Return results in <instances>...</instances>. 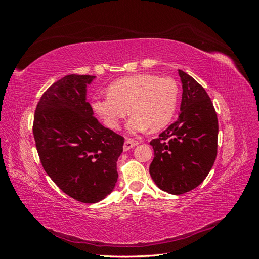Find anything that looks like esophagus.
<instances>
[{
    "instance_id": "obj_1",
    "label": "esophagus",
    "mask_w": 259,
    "mask_h": 259,
    "mask_svg": "<svg viewBox=\"0 0 259 259\" xmlns=\"http://www.w3.org/2000/svg\"><path fill=\"white\" fill-rule=\"evenodd\" d=\"M138 144H139L138 141H135V140H132V139H127L124 141V144H123V150L124 151H128V150L132 149V147L137 146Z\"/></svg>"
}]
</instances>
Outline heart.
Instances as JSON below:
<instances>
[{"instance_id":"1","label":"heart","mask_w":259,"mask_h":259,"mask_svg":"<svg viewBox=\"0 0 259 259\" xmlns=\"http://www.w3.org/2000/svg\"><path fill=\"white\" fill-rule=\"evenodd\" d=\"M108 97L95 99L94 112L112 130H118L121 121L134 114L127 124L132 135L151 128L157 131L171 121L179 99V88L169 77L140 73L118 79L107 88Z\"/></svg>"}]
</instances>
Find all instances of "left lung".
Returning <instances> with one entry per match:
<instances>
[{
	"instance_id": "obj_1",
	"label": "left lung",
	"mask_w": 259,
	"mask_h": 259,
	"mask_svg": "<svg viewBox=\"0 0 259 259\" xmlns=\"http://www.w3.org/2000/svg\"><path fill=\"white\" fill-rule=\"evenodd\" d=\"M178 119L150 144V174L162 191L180 195L195 189L209 174L217 156L218 119L205 89L183 70Z\"/></svg>"
}]
</instances>
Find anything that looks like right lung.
I'll return each mask as SVG.
<instances>
[{
    "label": "right lung",
    "mask_w": 259,
    "mask_h": 259,
    "mask_svg": "<svg viewBox=\"0 0 259 259\" xmlns=\"http://www.w3.org/2000/svg\"><path fill=\"white\" fill-rule=\"evenodd\" d=\"M94 78L68 75L52 84L36 105L32 127L44 170L65 194L87 204L113 191L124 143L98 121L85 100Z\"/></svg>",
    "instance_id": "obj_1"
}]
</instances>
